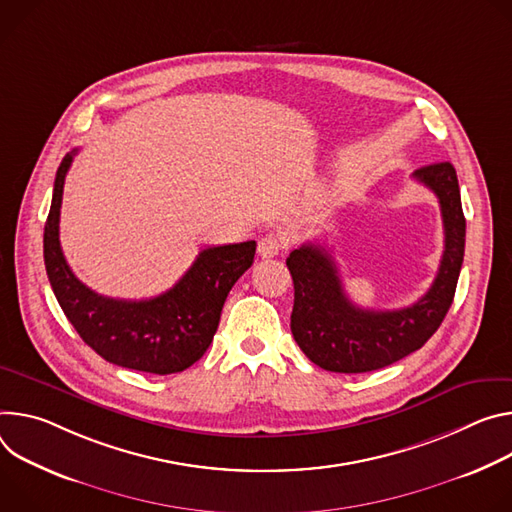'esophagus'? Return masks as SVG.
<instances>
[{
    "label": "esophagus",
    "instance_id": "obj_1",
    "mask_svg": "<svg viewBox=\"0 0 512 512\" xmlns=\"http://www.w3.org/2000/svg\"><path fill=\"white\" fill-rule=\"evenodd\" d=\"M287 248V240L278 234H268L258 242V256L260 258H274Z\"/></svg>",
    "mask_w": 512,
    "mask_h": 512
}]
</instances>
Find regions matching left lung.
<instances>
[{"label":"left lung","mask_w":512,"mask_h":512,"mask_svg":"<svg viewBox=\"0 0 512 512\" xmlns=\"http://www.w3.org/2000/svg\"><path fill=\"white\" fill-rule=\"evenodd\" d=\"M413 179L431 189L441 207L445 248L431 289L413 305L372 311L354 305L331 254L303 244L287 258L295 285L291 331L303 354L323 370L360 374L384 368L423 348L456 295L464 262L466 217L451 162L423 166Z\"/></svg>","instance_id":"left-lung-1"}]
</instances>
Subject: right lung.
Segmentation results:
<instances>
[{
  "instance_id": "right-lung-1",
  "label": "right lung",
  "mask_w": 512,
  "mask_h": 512,
  "mask_svg": "<svg viewBox=\"0 0 512 512\" xmlns=\"http://www.w3.org/2000/svg\"><path fill=\"white\" fill-rule=\"evenodd\" d=\"M77 152H69L56 170L44 225V264L54 297L83 342L103 360L160 376L183 372L213 342L223 303L252 266L256 242L201 250L177 285L158 297L124 301L97 295L73 274L59 240L65 177Z\"/></svg>"
}]
</instances>
